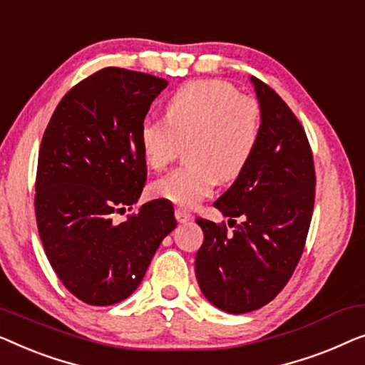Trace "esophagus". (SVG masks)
<instances>
[{
	"label": "esophagus",
	"mask_w": 365,
	"mask_h": 365,
	"mask_svg": "<svg viewBox=\"0 0 365 365\" xmlns=\"http://www.w3.org/2000/svg\"><path fill=\"white\" fill-rule=\"evenodd\" d=\"M175 218H177L178 223H187V222H190V218H192V215H190L188 210L177 208L175 210Z\"/></svg>",
	"instance_id": "1"
}]
</instances>
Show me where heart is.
Listing matches in <instances>:
<instances>
[{"label":"heart","instance_id":"heart-1","mask_svg":"<svg viewBox=\"0 0 365 365\" xmlns=\"http://www.w3.org/2000/svg\"><path fill=\"white\" fill-rule=\"evenodd\" d=\"M263 132L259 102L220 79L185 82L165 102V117L138 127V145L152 170H163L187 140V163L152 183L158 198L193 207L217 183L248 167Z\"/></svg>","mask_w":365,"mask_h":365}]
</instances>
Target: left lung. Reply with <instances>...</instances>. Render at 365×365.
Returning a JSON list of instances; mask_svg holds the SVG:
<instances>
[{
	"mask_svg": "<svg viewBox=\"0 0 365 365\" xmlns=\"http://www.w3.org/2000/svg\"><path fill=\"white\" fill-rule=\"evenodd\" d=\"M261 106L263 132L248 167L213 205L230 222L197 218L203 245L195 273L203 296L230 314L273 301L299 263L314 208L316 173L306 132L286 102L251 78ZM228 222V223H230Z\"/></svg>",
	"mask_w": 365,
	"mask_h": 365,
	"instance_id": "1",
	"label": "left lung"
}]
</instances>
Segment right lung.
Masks as SVG:
<instances>
[{
	"mask_svg": "<svg viewBox=\"0 0 365 365\" xmlns=\"http://www.w3.org/2000/svg\"><path fill=\"white\" fill-rule=\"evenodd\" d=\"M168 82L106 68L81 81L56 107L39 148L34 210L46 256L69 292L110 306L142 283L162 240L177 227L173 205L132 210L147 180L138 127Z\"/></svg>",
	"mask_w": 365,
	"mask_h": 365,
	"instance_id": "right-lung-1",
	"label": "right lung"
}]
</instances>
